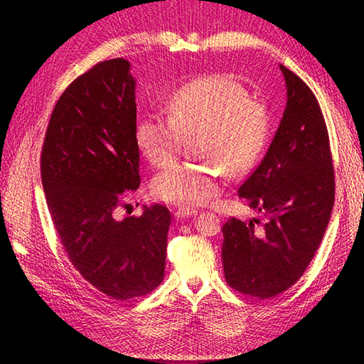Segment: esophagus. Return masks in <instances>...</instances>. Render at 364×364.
I'll return each mask as SVG.
<instances>
[{
  "instance_id": "obj_1",
  "label": "esophagus",
  "mask_w": 364,
  "mask_h": 364,
  "mask_svg": "<svg viewBox=\"0 0 364 364\" xmlns=\"http://www.w3.org/2000/svg\"><path fill=\"white\" fill-rule=\"evenodd\" d=\"M197 211L192 210V208H178L175 211V218L176 219H184V218H189V215H196Z\"/></svg>"
}]
</instances>
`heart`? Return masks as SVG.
<instances>
[{
	"mask_svg": "<svg viewBox=\"0 0 364 364\" xmlns=\"http://www.w3.org/2000/svg\"><path fill=\"white\" fill-rule=\"evenodd\" d=\"M167 117L146 114L136 141L153 166L164 167L194 137L202 164H173L154 176L153 192L167 203L198 206L220 192L223 168L242 173L258 161L270 136V114L228 73H211L176 87L166 102Z\"/></svg>",
	"mask_w": 364,
	"mask_h": 364,
	"instance_id": "b5f03b06",
	"label": "heart"
}]
</instances>
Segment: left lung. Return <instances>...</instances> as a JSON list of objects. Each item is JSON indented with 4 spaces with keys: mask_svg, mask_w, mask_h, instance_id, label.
<instances>
[{
    "mask_svg": "<svg viewBox=\"0 0 364 364\" xmlns=\"http://www.w3.org/2000/svg\"><path fill=\"white\" fill-rule=\"evenodd\" d=\"M286 107L264 159L239 197L264 218L227 220L222 262L231 288L269 299L304 275L322 242L335 203L328 131L311 89L280 64Z\"/></svg>",
    "mask_w": 364,
    "mask_h": 364,
    "instance_id": "left-lung-1",
    "label": "left lung"
}]
</instances>
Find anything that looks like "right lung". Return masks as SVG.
Segmentation results:
<instances>
[{"instance_id": "add662e5", "label": "right lung", "mask_w": 364, "mask_h": 364, "mask_svg": "<svg viewBox=\"0 0 364 364\" xmlns=\"http://www.w3.org/2000/svg\"><path fill=\"white\" fill-rule=\"evenodd\" d=\"M127 59H111L76 78L46 128L41 172L54 228L75 269L106 296L129 300L164 278L170 211L144 206L115 219L136 191V80Z\"/></svg>"}]
</instances>
